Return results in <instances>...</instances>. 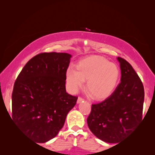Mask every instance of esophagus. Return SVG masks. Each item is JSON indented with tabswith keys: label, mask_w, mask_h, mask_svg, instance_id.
<instances>
[{
	"label": "esophagus",
	"mask_w": 155,
	"mask_h": 155,
	"mask_svg": "<svg viewBox=\"0 0 155 155\" xmlns=\"http://www.w3.org/2000/svg\"><path fill=\"white\" fill-rule=\"evenodd\" d=\"M84 100V99H82V97H78V101H77V103L78 104H79V103H80V102H82V101Z\"/></svg>",
	"instance_id": "34e87169"
}]
</instances>
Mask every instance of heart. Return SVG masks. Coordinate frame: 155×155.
<instances>
[{
    "mask_svg": "<svg viewBox=\"0 0 155 155\" xmlns=\"http://www.w3.org/2000/svg\"><path fill=\"white\" fill-rule=\"evenodd\" d=\"M77 69L69 68L65 73L66 83L71 92H77L87 82V89L92 97L105 99L114 92L120 71L117 65L101 56L87 57L78 62Z\"/></svg>",
    "mask_w": 155,
    "mask_h": 155,
    "instance_id": "b5f03b06",
    "label": "heart"
}]
</instances>
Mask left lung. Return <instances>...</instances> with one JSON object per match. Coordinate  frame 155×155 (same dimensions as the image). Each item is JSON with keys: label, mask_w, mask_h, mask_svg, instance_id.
<instances>
[{"label": "left lung", "mask_w": 155, "mask_h": 155, "mask_svg": "<svg viewBox=\"0 0 155 155\" xmlns=\"http://www.w3.org/2000/svg\"><path fill=\"white\" fill-rule=\"evenodd\" d=\"M120 82L104 101L92 105L87 121L90 130L105 143H117L141 121L144 87L131 65L118 57Z\"/></svg>", "instance_id": "left-lung-1"}]
</instances>
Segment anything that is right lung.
I'll return each mask as SVG.
<instances>
[{"mask_svg":"<svg viewBox=\"0 0 155 155\" xmlns=\"http://www.w3.org/2000/svg\"><path fill=\"white\" fill-rule=\"evenodd\" d=\"M72 56L41 53L26 63L15 82L12 118L29 138L38 143L56 137L78 97L65 90V73Z\"/></svg>","mask_w":155,"mask_h":155,"instance_id":"right-lung-1","label":"right lung"}]
</instances>
